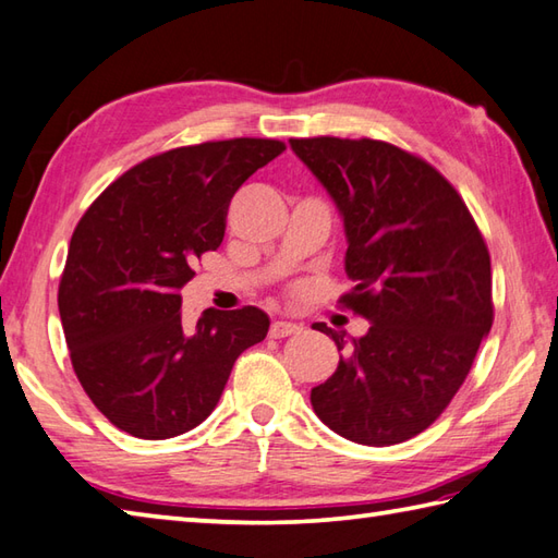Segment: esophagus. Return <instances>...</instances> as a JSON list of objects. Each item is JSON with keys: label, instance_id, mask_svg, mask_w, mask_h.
<instances>
[{"label": "esophagus", "instance_id": "34e87169", "mask_svg": "<svg viewBox=\"0 0 558 558\" xmlns=\"http://www.w3.org/2000/svg\"><path fill=\"white\" fill-rule=\"evenodd\" d=\"M301 325L299 323H291V320H275L269 327V335L275 339H281V337H289V335H299L301 332Z\"/></svg>", "mask_w": 558, "mask_h": 558}]
</instances>
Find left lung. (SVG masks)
Masks as SVG:
<instances>
[{"label":"left lung","instance_id":"8db88e82","mask_svg":"<svg viewBox=\"0 0 558 558\" xmlns=\"http://www.w3.org/2000/svg\"><path fill=\"white\" fill-rule=\"evenodd\" d=\"M344 221V303L368 332L335 339L337 371L311 390L317 418L385 448L422 434L468 378L494 323L492 259L462 197L434 166L375 140H291Z\"/></svg>","mask_w":558,"mask_h":558}]
</instances>
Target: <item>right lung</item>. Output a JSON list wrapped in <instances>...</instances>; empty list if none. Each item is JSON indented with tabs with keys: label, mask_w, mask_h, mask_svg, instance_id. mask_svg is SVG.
I'll list each match as a JSON object with an SVG mask.
<instances>
[{
	"label": "right lung",
	"mask_w": 558,
	"mask_h": 558,
	"mask_svg": "<svg viewBox=\"0 0 558 558\" xmlns=\"http://www.w3.org/2000/svg\"><path fill=\"white\" fill-rule=\"evenodd\" d=\"M283 149L245 136L180 146L130 168L82 216L57 305L76 378L112 426L144 440L187 434L267 337L255 305L207 308L187 327L180 289L221 245L235 190Z\"/></svg>",
	"instance_id": "right-lung-1"
}]
</instances>
